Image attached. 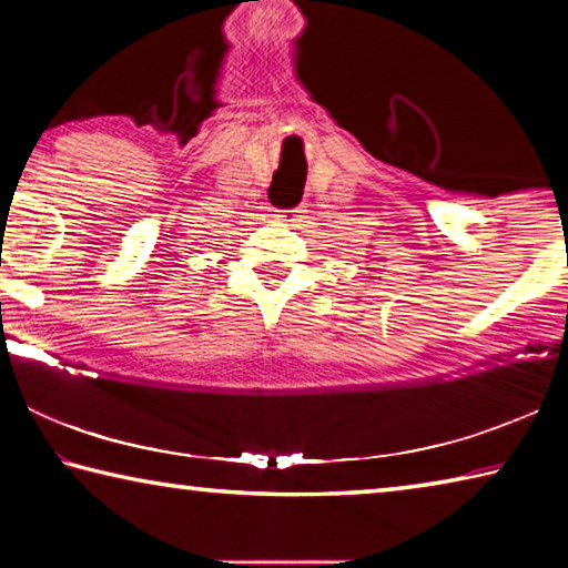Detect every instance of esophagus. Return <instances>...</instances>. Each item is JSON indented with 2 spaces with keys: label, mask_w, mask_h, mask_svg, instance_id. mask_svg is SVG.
Segmentation results:
<instances>
[{
  "label": "esophagus",
  "mask_w": 568,
  "mask_h": 568,
  "mask_svg": "<svg viewBox=\"0 0 568 568\" xmlns=\"http://www.w3.org/2000/svg\"><path fill=\"white\" fill-rule=\"evenodd\" d=\"M305 210L303 207H293V210H283L281 215H277V220H283V223H295L297 217H303Z\"/></svg>",
  "instance_id": "34e87169"
}]
</instances>
